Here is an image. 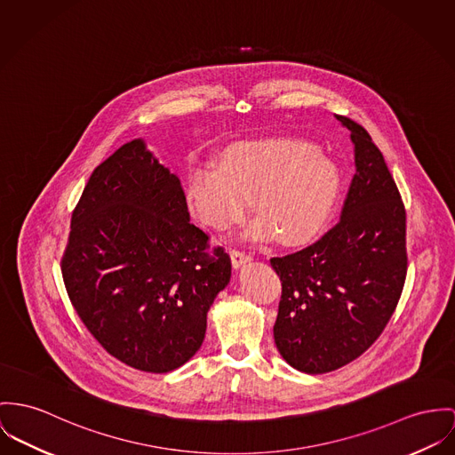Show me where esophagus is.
<instances>
[{
  "instance_id": "esophagus-1",
  "label": "esophagus",
  "mask_w": 455,
  "mask_h": 455,
  "mask_svg": "<svg viewBox=\"0 0 455 455\" xmlns=\"http://www.w3.org/2000/svg\"><path fill=\"white\" fill-rule=\"evenodd\" d=\"M230 258H232V265L235 268H241V267H244L245 263L251 261V256L244 252V251H239V249H232L230 251Z\"/></svg>"
}]
</instances>
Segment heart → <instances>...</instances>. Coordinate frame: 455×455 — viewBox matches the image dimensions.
<instances>
[{"label": "heart", "mask_w": 455, "mask_h": 455, "mask_svg": "<svg viewBox=\"0 0 455 455\" xmlns=\"http://www.w3.org/2000/svg\"><path fill=\"white\" fill-rule=\"evenodd\" d=\"M339 187L338 166L312 141L268 137L228 145L218 170L196 168L188 176L187 197L197 218L216 230L241 221L252 197L259 216L247 234L265 239L275 232L282 243L298 244L325 225Z\"/></svg>", "instance_id": "obj_1"}]
</instances>
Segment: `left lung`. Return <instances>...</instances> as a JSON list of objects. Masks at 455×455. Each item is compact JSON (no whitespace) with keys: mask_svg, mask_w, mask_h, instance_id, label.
<instances>
[{"mask_svg":"<svg viewBox=\"0 0 455 455\" xmlns=\"http://www.w3.org/2000/svg\"><path fill=\"white\" fill-rule=\"evenodd\" d=\"M350 130L355 175L339 221L316 243L272 258L282 282L274 338L307 374L336 371L381 336L407 275L405 208L381 150L363 126Z\"/></svg>","mask_w":455,"mask_h":455,"instance_id":"left-lung-1","label":"left lung"}]
</instances>
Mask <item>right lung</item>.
Here are the masks:
<instances>
[{
  "instance_id": "add662e5",
  "label": "right lung",
  "mask_w": 455,
  "mask_h": 455,
  "mask_svg": "<svg viewBox=\"0 0 455 455\" xmlns=\"http://www.w3.org/2000/svg\"><path fill=\"white\" fill-rule=\"evenodd\" d=\"M190 223L178 176L141 139L90 176L72 212L62 277L74 310L107 353L163 374L201 348L208 310L230 282L223 247Z\"/></svg>"
}]
</instances>
